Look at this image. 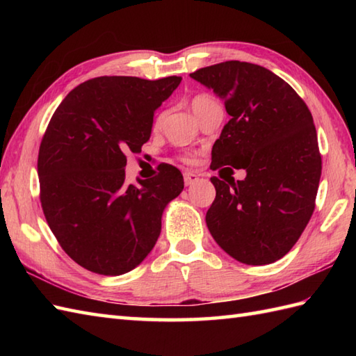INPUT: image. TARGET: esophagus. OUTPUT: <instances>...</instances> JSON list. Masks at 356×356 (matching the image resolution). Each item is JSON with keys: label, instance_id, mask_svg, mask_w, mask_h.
Instances as JSON below:
<instances>
[{"label": "esophagus", "instance_id": "esophagus-1", "mask_svg": "<svg viewBox=\"0 0 356 356\" xmlns=\"http://www.w3.org/2000/svg\"><path fill=\"white\" fill-rule=\"evenodd\" d=\"M199 180V174L197 172H193V171H186L184 174V182L186 186H190L193 184H195Z\"/></svg>", "mask_w": 356, "mask_h": 356}]
</instances>
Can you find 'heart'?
<instances>
[{
	"label": "heart",
	"instance_id": "b5f03b06",
	"mask_svg": "<svg viewBox=\"0 0 356 356\" xmlns=\"http://www.w3.org/2000/svg\"><path fill=\"white\" fill-rule=\"evenodd\" d=\"M211 102H214V99H213V97H211V96H208V95H197V96H195L194 99L191 101L193 113L197 111V110L202 108V107H205L207 104H211ZM184 161H185V162H193V157H191V156H185Z\"/></svg>",
	"mask_w": 356,
	"mask_h": 356
}]
</instances>
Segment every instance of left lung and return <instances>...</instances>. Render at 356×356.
Here are the masks:
<instances>
[{
    "label": "left lung",
    "instance_id": "1",
    "mask_svg": "<svg viewBox=\"0 0 356 356\" xmlns=\"http://www.w3.org/2000/svg\"><path fill=\"white\" fill-rule=\"evenodd\" d=\"M190 76L223 99L231 116L214 143L211 166L246 171L237 182L211 177V236L240 263H274L297 243L315 209L321 156L311 111L261 65L226 61Z\"/></svg>",
    "mask_w": 356,
    "mask_h": 356
}]
</instances>
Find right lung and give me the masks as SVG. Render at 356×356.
I'll use <instances>...</instances> for the list:
<instances>
[{
	"label": "right lung",
	"instance_id": "right-lung-1",
	"mask_svg": "<svg viewBox=\"0 0 356 356\" xmlns=\"http://www.w3.org/2000/svg\"><path fill=\"white\" fill-rule=\"evenodd\" d=\"M180 81L95 78L53 113L38 156L41 205L65 254L87 270L115 277L139 266L161 236L163 209L184 190L172 165L125 184V153H140L154 111Z\"/></svg>",
	"mask_w": 356,
	"mask_h": 356
}]
</instances>
